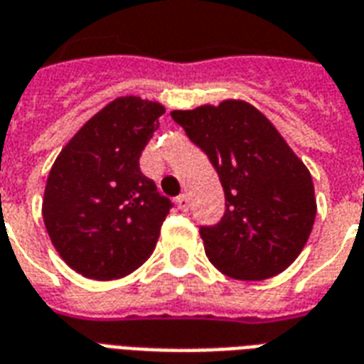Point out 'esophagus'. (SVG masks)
<instances>
[{
	"label": "esophagus",
	"instance_id": "obj_1",
	"mask_svg": "<svg viewBox=\"0 0 364 364\" xmlns=\"http://www.w3.org/2000/svg\"><path fill=\"white\" fill-rule=\"evenodd\" d=\"M177 206H179L181 210L189 208V196H187V195L177 196Z\"/></svg>",
	"mask_w": 364,
	"mask_h": 364
}]
</instances>
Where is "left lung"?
<instances>
[{"mask_svg": "<svg viewBox=\"0 0 364 364\" xmlns=\"http://www.w3.org/2000/svg\"><path fill=\"white\" fill-rule=\"evenodd\" d=\"M171 117L208 156L225 195L222 220L200 228L210 262L245 282L284 272L309 241L316 216L305 164L243 100L175 109Z\"/></svg>", "mask_w": 364, "mask_h": 364, "instance_id": "left-lung-1", "label": "left lung"}]
</instances>
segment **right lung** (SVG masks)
<instances>
[{
	"mask_svg": "<svg viewBox=\"0 0 364 364\" xmlns=\"http://www.w3.org/2000/svg\"><path fill=\"white\" fill-rule=\"evenodd\" d=\"M166 109L123 96L79 129L53 161L42 203L59 257L85 278L117 279L146 262L173 206L139 160Z\"/></svg>",
	"mask_w": 364,
	"mask_h": 364,
	"instance_id": "obj_1",
	"label": "right lung"
}]
</instances>
